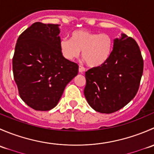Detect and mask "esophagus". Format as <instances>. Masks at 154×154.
<instances>
[{
    "mask_svg": "<svg viewBox=\"0 0 154 154\" xmlns=\"http://www.w3.org/2000/svg\"><path fill=\"white\" fill-rule=\"evenodd\" d=\"M84 71H85V68H83V66H79V72L83 73V72H84Z\"/></svg>",
    "mask_w": 154,
    "mask_h": 154,
    "instance_id": "esophagus-1",
    "label": "esophagus"
}]
</instances>
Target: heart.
Masks as SVG:
<instances>
[{
	"mask_svg": "<svg viewBox=\"0 0 154 154\" xmlns=\"http://www.w3.org/2000/svg\"><path fill=\"white\" fill-rule=\"evenodd\" d=\"M70 38H63L60 42L61 54L66 60L72 61L82 57L89 67L97 68L106 63L113 49V40L106 33H98L88 30H75Z\"/></svg>",
	"mask_w": 154,
	"mask_h": 154,
	"instance_id": "b5f03b06",
	"label": "heart"
}]
</instances>
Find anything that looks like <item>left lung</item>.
I'll return each mask as SVG.
<instances>
[{
    "label": "left lung",
    "instance_id": "obj_1",
    "mask_svg": "<svg viewBox=\"0 0 154 154\" xmlns=\"http://www.w3.org/2000/svg\"><path fill=\"white\" fill-rule=\"evenodd\" d=\"M143 59L136 42L125 33L114 39L108 61L86 72L84 95L100 113H112L136 96L143 74Z\"/></svg>",
    "mask_w": 154,
    "mask_h": 154
}]
</instances>
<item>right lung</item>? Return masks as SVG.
<instances>
[{
  "label": "right lung",
  "mask_w": 154,
  "mask_h": 154,
  "mask_svg": "<svg viewBox=\"0 0 154 154\" xmlns=\"http://www.w3.org/2000/svg\"><path fill=\"white\" fill-rule=\"evenodd\" d=\"M59 26L35 22L17 40L14 80L21 98L35 110L54 108L66 85L78 73L77 63L66 60L60 52Z\"/></svg>",
  "instance_id": "add662e5"
}]
</instances>
